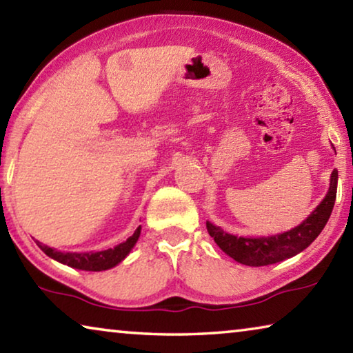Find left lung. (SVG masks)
I'll return each instance as SVG.
<instances>
[{"instance_id": "left-lung-1", "label": "left lung", "mask_w": 353, "mask_h": 353, "mask_svg": "<svg viewBox=\"0 0 353 353\" xmlns=\"http://www.w3.org/2000/svg\"><path fill=\"white\" fill-rule=\"evenodd\" d=\"M338 188V170L330 176V187L316 210L294 229L283 234L260 238L235 236L224 232L221 227L207 221V230L221 250L232 256L235 261L246 266H268L283 261L307 249L324 229L330 218Z\"/></svg>"}]
</instances>
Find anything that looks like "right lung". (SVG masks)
<instances>
[{
    "label": "right lung",
    "instance_id": "right-lung-1",
    "mask_svg": "<svg viewBox=\"0 0 353 353\" xmlns=\"http://www.w3.org/2000/svg\"><path fill=\"white\" fill-rule=\"evenodd\" d=\"M140 232L141 227H137L134 235L129 236L126 241L119 243L118 246L112 249L101 250V252H61V250L45 246V244L40 241L35 243H37V246L43 250L48 256H51L52 260L63 263V265H67L70 268H76V270L82 271H105L110 270L113 266H117L118 263H121L126 259L128 254L135 246L137 240H139Z\"/></svg>",
    "mask_w": 353,
    "mask_h": 353
}]
</instances>
